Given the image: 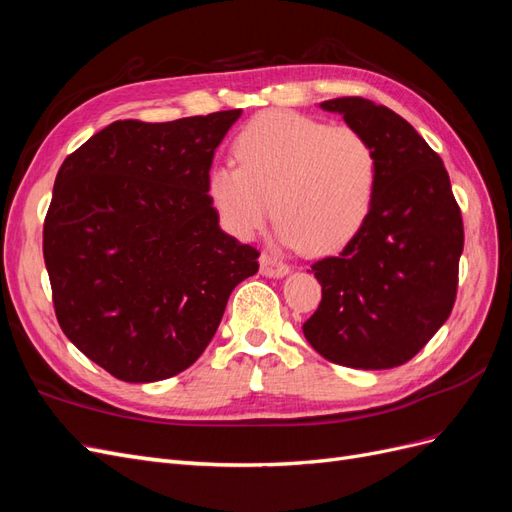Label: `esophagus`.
<instances>
[{
  "mask_svg": "<svg viewBox=\"0 0 512 512\" xmlns=\"http://www.w3.org/2000/svg\"><path fill=\"white\" fill-rule=\"evenodd\" d=\"M288 271H290V267L286 265V262L277 260L269 254L260 256V273L265 277H284V275H288Z\"/></svg>",
  "mask_w": 512,
  "mask_h": 512,
  "instance_id": "obj_1",
  "label": "esophagus"
}]
</instances>
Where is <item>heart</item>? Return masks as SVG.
I'll return each instance as SVG.
<instances>
[{
    "label": "heart",
    "mask_w": 512,
    "mask_h": 512,
    "mask_svg": "<svg viewBox=\"0 0 512 512\" xmlns=\"http://www.w3.org/2000/svg\"><path fill=\"white\" fill-rule=\"evenodd\" d=\"M235 164L209 173V196L222 224L250 239L273 207L277 239L312 254L344 247L374 207L376 149L350 126L271 111L254 117L232 143Z\"/></svg>",
    "instance_id": "b5f03b06"
}]
</instances>
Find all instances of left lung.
<instances>
[{"instance_id": "obj_1", "label": "left lung", "mask_w": 512, "mask_h": 512, "mask_svg": "<svg viewBox=\"0 0 512 512\" xmlns=\"http://www.w3.org/2000/svg\"><path fill=\"white\" fill-rule=\"evenodd\" d=\"M376 149L380 179L363 228L312 265L322 301L303 324L324 359L354 369L408 363L451 316L463 222L440 156L391 108L365 98L320 102Z\"/></svg>"}]
</instances>
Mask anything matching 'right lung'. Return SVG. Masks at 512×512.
I'll list each match as a JSON object with an SVG mask.
<instances>
[{"label":"right lung","mask_w":512,"mask_h":512,"mask_svg":"<svg viewBox=\"0 0 512 512\" xmlns=\"http://www.w3.org/2000/svg\"><path fill=\"white\" fill-rule=\"evenodd\" d=\"M239 117L115 121L59 168L42 239L57 322L123 382L188 369L258 271L209 196L213 153Z\"/></svg>","instance_id":"right-lung-1"}]
</instances>
